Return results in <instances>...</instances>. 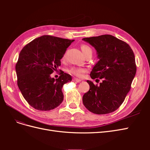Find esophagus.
<instances>
[{
	"mask_svg": "<svg viewBox=\"0 0 150 150\" xmlns=\"http://www.w3.org/2000/svg\"><path fill=\"white\" fill-rule=\"evenodd\" d=\"M72 81H73L74 82H76V83H79V82H81V79H77V78H73V79H72Z\"/></svg>",
	"mask_w": 150,
	"mask_h": 150,
	"instance_id": "1",
	"label": "esophagus"
}]
</instances>
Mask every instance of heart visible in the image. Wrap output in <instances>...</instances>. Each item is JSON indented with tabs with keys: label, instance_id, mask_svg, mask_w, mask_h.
Instances as JSON below:
<instances>
[{
	"label": "heart",
	"instance_id": "obj_1",
	"mask_svg": "<svg viewBox=\"0 0 150 150\" xmlns=\"http://www.w3.org/2000/svg\"><path fill=\"white\" fill-rule=\"evenodd\" d=\"M81 50H82L83 53L84 55L86 56V54L91 52L92 53V49L88 45L83 44L81 46ZM87 71V69L86 68L83 67H72L69 70V72L72 74H73L77 77H81L84 73Z\"/></svg>",
	"mask_w": 150,
	"mask_h": 150
}]
</instances>
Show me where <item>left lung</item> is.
Segmentation results:
<instances>
[{
  "mask_svg": "<svg viewBox=\"0 0 150 150\" xmlns=\"http://www.w3.org/2000/svg\"><path fill=\"white\" fill-rule=\"evenodd\" d=\"M96 49L99 61L91 72L95 85L87 81L89 90L83 97L84 106L94 114L105 115L118 109L123 103L137 72L134 54L126 42L111 35L83 38Z\"/></svg>",
  "mask_w": 150,
  "mask_h": 150,
  "instance_id": "obj_1",
  "label": "left lung"
}]
</instances>
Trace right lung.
<instances>
[{"instance_id": "right-lung-1", "label": "right lung", "mask_w": 150, "mask_h": 150, "mask_svg": "<svg viewBox=\"0 0 150 150\" xmlns=\"http://www.w3.org/2000/svg\"><path fill=\"white\" fill-rule=\"evenodd\" d=\"M74 40L45 35L21 50L16 64L17 85L26 101L35 110L49 111L62 102V88L72 81L71 76L61 71L55 79L51 74L61 66V59Z\"/></svg>"}]
</instances>
